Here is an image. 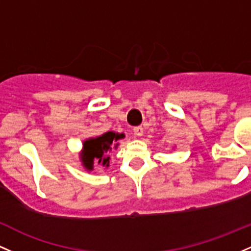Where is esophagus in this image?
Wrapping results in <instances>:
<instances>
[{"label":"esophagus","mask_w":251,"mask_h":251,"mask_svg":"<svg viewBox=\"0 0 251 251\" xmlns=\"http://www.w3.org/2000/svg\"><path fill=\"white\" fill-rule=\"evenodd\" d=\"M133 132L137 137H140L143 136V133H144V130H143L142 126H136V127L133 128Z\"/></svg>","instance_id":"1"}]
</instances>
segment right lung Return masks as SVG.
<instances>
[{"label": "right lung", "mask_w": 251, "mask_h": 251, "mask_svg": "<svg viewBox=\"0 0 251 251\" xmlns=\"http://www.w3.org/2000/svg\"><path fill=\"white\" fill-rule=\"evenodd\" d=\"M124 133L114 131L104 132L98 137H92L83 140L82 152L79 153V161L85 170L90 172L94 169V162L109 167V152L113 149L119 147V139L124 138Z\"/></svg>", "instance_id": "add662e5"}]
</instances>
